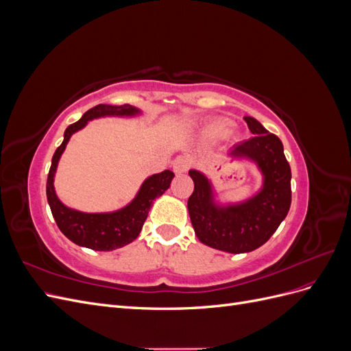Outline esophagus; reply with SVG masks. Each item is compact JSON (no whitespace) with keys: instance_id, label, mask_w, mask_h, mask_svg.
Masks as SVG:
<instances>
[{"instance_id":"esophagus-1","label":"esophagus","mask_w":351,"mask_h":351,"mask_svg":"<svg viewBox=\"0 0 351 351\" xmlns=\"http://www.w3.org/2000/svg\"><path fill=\"white\" fill-rule=\"evenodd\" d=\"M189 167H190V161H189V158L184 156V155H178L173 162V169L177 174L186 173Z\"/></svg>"}]
</instances>
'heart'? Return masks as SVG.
<instances>
[{"label": "heart", "mask_w": 351, "mask_h": 351, "mask_svg": "<svg viewBox=\"0 0 351 351\" xmlns=\"http://www.w3.org/2000/svg\"><path fill=\"white\" fill-rule=\"evenodd\" d=\"M227 127H228V123L226 120H215V121H212L209 124L208 134L212 136V137L219 136V134H222V133L227 130Z\"/></svg>", "instance_id": "heart-1"}]
</instances>
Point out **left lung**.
<instances>
[{"label": "left lung", "instance_id": "8db88e82", "mask_svg": "<svg viewBox=\"0 0 351 351\" xmlns=\"http://www.w3.org/2000/svg\"><path fill=\"white\" fill-rule=\"evenodd\" d=\"M253 137L231 151L253 159L265 176L263 189L246 204L217 208L204 174L189 171L195 190L187 200L190 221L197 239L218 250L246 253L261 247L274 234L291 205V169L277 136L252 117H244Z\"/></svg>", "mask_w": 351, "mask_h": 351}]
</instances>
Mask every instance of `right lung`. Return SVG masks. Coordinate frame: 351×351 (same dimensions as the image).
<instances>
[{"instance_id":"add662e5","label":"right lung","mask_w":351,"mask_h":351,"mask_svg":"<svg viewBox=\"0 0 351 351\" xmlns=\"http://www.w3.org/2000/svg\"><path fill=\"white\" fill-rule=\"evenodd\" d=\"M137 110L132 105H104L99 104L83 114L82 119L70 124L64 132V141L57 147L52 156L51 168L47 180V199L60 231L73 243L92 250L108 252L125 246L132 243L145 224L147 212L151 209L152 202L161 196L171 184L174 173L165 169V171L149 177L142 184V189L137 193L136 199L129 206L121 210L112 212V214H83L69 209L58 200L54 192V173L58 164V159L64 151V147L70 139V136L80 130L89 120L98 119L104 115H132Z\"/></svg>"}]
</instances>
